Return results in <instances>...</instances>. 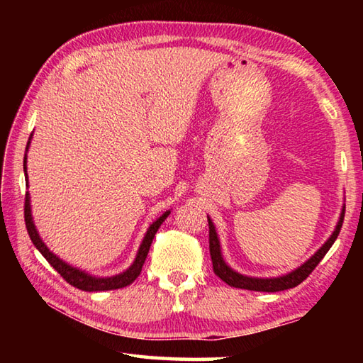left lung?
<instances>
[{
  "label": "left lung",
  "instance_id": "left-lung-1",
  "mask_svg": "<svg viewBox=\"0 0 363 363\" xmlns=\"http://www.w3.org/2000/svg\"><path fill=\"white\" fill-rule=\"evenodd\" d=\"M344 213H346V206L342 208L341 218H340V220H337V225L333 232V235H331L328 240L325 242L323 247L318 250L309 261L304 262L303 266L298 267L296 270H293V272L284 275V277H277V279H253V277H245V275L233 272V270L224 262L223 256H220V248H219L216 230H214L211 219L208 218V227H210V255H211L214 274H216L220 280L225 281L227 285H230L233 288H242V290H251V291L274 293V291H284V290H288V288L298 286L301 281H304L307 277H309V275L312 274V270H314L317 267V264L323 259V256L328 253L331 245L335 243L337 235H340V230H341L342 220H344Z\"/></svg>",
  "mask_w": 363,
  "mask_h": 363
}]
</instances>
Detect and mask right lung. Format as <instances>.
Segmentation results:
<instances>
[{
    "label": "right lung",
    "instance_id": "obj_1",
    "mask_svg": "<svg viewBox=\"0 0 363 363\" xmlns=\"http://www.w3.org/2000/svg\"><path fill=\"white\" fill-rule=\"evenodd\" d=\"M27 149H28V144H27ZM27 163V153L26 157H23V168L27 169L26 167ZM26 181H27V186H28V179H27V171H26ZM169 211H167L163 214V216H160L155 223H153L149 230H147L143 245H140L139 248V253L136 256V261H134L133 266L126 270V272H123L120 275H115V277H108V279H96V277H91V275L82 272V270H78L75 267L69 266V264H65L62 259H59L56 255H52L51 251L48 250V247L38 235V232L35 229V224H33V219H32V213H30V200H28V192L26 194V203H23V218H26V225H27V232L30 238H32V242L36 248L40 250V253L46 257V261L51 264V266L57 270L60 274V277H62L67 284H70L72 286L78 288V290H83V291H107V290H118V288H125L128 285H131L134 280L139 277L140 270H143V266L145 262V257L149 255V250H150V245L153 242V237H155V233L158 230V227L163 224V220L168 218Z\"/></svg>",
    "mask_w": 363,
    "mask_h": 363
}]
</instances>
